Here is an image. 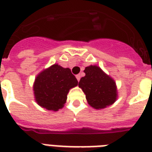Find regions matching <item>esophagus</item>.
Listing matches in <instances>:
<instances>
[{
    "label": "esophagus",
    "instance_id": "1",
    "mask_svg": "<svg viewBox=\"0 0 152 152\" xmlns=\"http://www.w3.org/2000/svg\"><path fill=\"white\" fill-rule=\"evenodd\" d=\"M76 79H77V80L80 81V75H76Z\"/></svg>",
    "mask_w": 152,
    "mask_h": 152
}]
</instances>
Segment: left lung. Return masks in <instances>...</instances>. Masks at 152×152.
<instances>
[{
  "label": "left lung",
  "instance_id": "1",
  "mask_svg": "<svg viewBox=\"0 0 152 152\" xmlns=\"http://www.w3.org/2000/svg\"><path fill=\"white\" fill-rule=\"evenodd\" d=\"M83 72L85 76L80 79L79 87L88 104L97 110L112 105L118 98L115 81L96 65L86 67Z\"/></svg>",
  "mask_w": 152,
  "mask_h": 152
}]
</instances>
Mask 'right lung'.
Returning a JSON list of instances; mask_svg holds the SVG:
<instances>
[{
	"label": "right lung",
	"mask_w": 152,
	"mask_h": 152,
	"mask_svg": "<svg viewBox=\"0 0 152 152\" xmlns=\"http://www.w3.org/2000/svg\"><path fill=\"white\" fill-rule=\"evenodd\" d=\"M77 84L78 81L69 68L53 64L41 72L34 80L35 101L48 110L57 111L66 102L69 90Z\"/></svg>",
	"instance_id": "1"
}]
</instances>
